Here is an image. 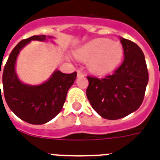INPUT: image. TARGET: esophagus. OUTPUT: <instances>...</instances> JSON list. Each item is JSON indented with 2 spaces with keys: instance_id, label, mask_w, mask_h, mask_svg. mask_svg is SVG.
<instances>
[{
  "instance_id": "1",
  "label": "esophagus",
  "mask_w": 160,
  "mask_h": 160,
  "mask_svg": "<svg viewBox=\"0 0 160 160\" xmlns=\"http://www.w3.org/2000/svg\"><path fill=\"white\" fill-rule=\"evenodd\" d=\"M77 76L78 77H81V76H84V73H82V71L80 69L77 70Z\"/></svg>"
}]
</instances>
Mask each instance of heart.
<instances>
[{"mask_svg":"<svg viewBox=\"0 0 160 160\" xmlns=\"http://www.w3.org/2000/svg\"><path fill=\"white\" fill-rule=\"evenodd\" d=\"M74 56L77 59L88 61L87 67L92 73L104 75L119 66L123 56V48L118 41L96 38L77 49Z\"/></svg>","mask_w":160,"mask_h":160,"instance_id":"obj_1","label":"heart"}]
</instances>
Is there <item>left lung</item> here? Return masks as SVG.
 Instances as JSON below:
<instances>
[{"instance_id":"left-lung-1","label":"left lung","mask_w":160,"mask_h":160,"mask_svg":"<svg viewBox=\"0 0 160 160\" xmlns=\"http://www.w3.org/2000/svg\"><path fill=\"white\" fill-rule=\"evenodd\" d=\"M124 51L122 65L104 79L87 76V97L102 118L120 119L131 114L142 104L148 83L145 56L139 46L120 38Z\"/></svg>"}]
</instances>
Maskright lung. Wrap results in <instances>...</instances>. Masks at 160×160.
<instances>
[{
	"label": "right lung",
	"instance_id": "obj_1",
	"mask_svg": "<svg viewBox=\"0 0 160 160\" xmlns=\"http://www.w3.org/2000/svg\"><path fill=\"white\" fill-rule=\"evenodd\" d=\"M47 38H51L40 35L20 41L12 50L3 69L2 83L7 104L18 118L31 124L46 123L55 118L62 110L68 91L76 79V72L63 73L56 70L49 80L41 85L31 86L19 80L15 71L19 51L31 41L43 42Z\"/></svg>",
	"mask_w": 160,
	"mask_h": 160
}]
</instances>
